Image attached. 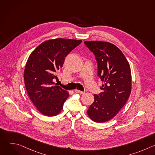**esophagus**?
<instances>
[{
	"instance_id": "34e87169",
	"label": "esophagus",
	"mask_w": 155,
	"mask_h": 155,
	"mask_svg": "<svg viewBox=\"0 0 155 155\" xmlns=\"http://www.w3.org/2000/svg\"><path fill=\"white\" fill-rule=\"evenodd\" d=\"M75 93H79V94H83L84 93V91H80V90H75Z\"/></svg>"
}]
</instances>
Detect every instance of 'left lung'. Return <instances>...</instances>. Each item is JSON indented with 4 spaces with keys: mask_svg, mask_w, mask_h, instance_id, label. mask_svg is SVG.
Segmentation results:
<instances>
[{
    "mask_svg": "<svg viewBox=\"0 0 155 155\" xmlns=\"http://www.w3.org/2000/svg\"><path fill=\"white\" fill-rule=\"evenodd\" d=\"M84 45L93 52L97 62V75L104 82L94 94V102L87 114L97 123L113 118L124 105L131 91L129 64L122 51L114 44L101 41H86Z\"/></svg>",
    "mask_w": 155,
    "mask_h": 155,
    "instance_id": "8db88e82",
    "label": "left lung"
}]
</instances>
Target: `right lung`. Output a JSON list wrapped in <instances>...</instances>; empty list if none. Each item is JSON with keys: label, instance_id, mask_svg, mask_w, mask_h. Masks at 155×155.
<instances>
[{"label": "right lung", "instance_id": "right-lung-1", "mask_svg": "<svg viewBox=\"0 0 155 155\" xmlns=\"http://www.w3.org/2000/svg\"><path fill=\"white\" fill-rule=\"evenodd\" d=\"M81 40L56 38L45 41L30 54L24 72L28 94L38 111L53 117L61 112L69 93L53 82L65 58Z\"/></svg>", "mask_w": 155, "mask_h": 155}]
</instances>
